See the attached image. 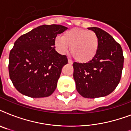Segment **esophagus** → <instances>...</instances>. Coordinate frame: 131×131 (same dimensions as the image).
Returning a JSON list of instances; mask_svg holds the SVG:
<instances>
[{
  "label": "esophagus",
  "instance_id": "1",
  "mask_svg": "<svg viewBox=\"0 0 131 131\" xmlns=\"http://www.w3.org/2000/svg\"><path fill=\"white\" fill-rule=\"evenodd\" d=\"M68 62H69V64H73L72 60L71 59H69V58H68Z\"/></svg>",
  "mask_w": 131,
  "mask_h": 131
}]
</instances>
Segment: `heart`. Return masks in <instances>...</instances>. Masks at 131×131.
I'll return each instance as SVG.
<instances>
[{"label":"heart","mask_w":131,"mask_h":131,"mask_svg":"<svg viewBox=\"0 0 131 131\" xmlns=\"http://www.w3.org/2000/svg\"><path fill=\"white\" fill-rule=\"evenodd\" d=\"M99 39L94 32L82 28H72L55 39V45L61 53L70 47L73 57L79 62H88L95 57L99 49Z\"/></svg>","instance_id":"1"}]
</instances>
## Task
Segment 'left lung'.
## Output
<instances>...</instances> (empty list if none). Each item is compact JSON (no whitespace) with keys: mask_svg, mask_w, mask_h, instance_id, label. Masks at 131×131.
Returning <instances> with one entry per match:
<instances>
[{"mask_svg":"<svg viewBox=\"0 0 131 131\" xmlns=\"http://www.w3.org/2000/svg\"><path fill=\"white\" fill-rule=\"evenodd\" d=\"M99 39V49L93 59L86 63L74 62L76 89L84 98L105 96L119 84L124 65L120 45L107 32L97 27L88 28Z\"/></svg>","mask_w":131,"mask_h":131,"instance_id":"8db88e82","label":"left lung"}]
</instances>
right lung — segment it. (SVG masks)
<instances>
[{"label": "right lung", "mask_w": 131, "mask_h": 131, "mask_svg": "<svg viewBox=\"0 0 131 131\" xmlns=\"http://www.w3.org/2000/svg\"><path fill=\"white\" fill-rule=\"evenodd\" d=\"M67 28L42 25L20 36L9 58V77L17 91L32 98L49 96L57 86L65 55L55 50L56 36Z\"/></svg>", "instance_id": "add662e5"}]
</instances>
